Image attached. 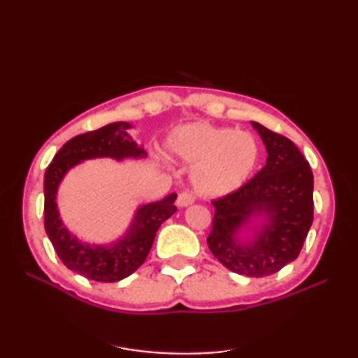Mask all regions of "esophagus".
<instances>
[{
	"mask_svg": "<svg viewBox=\"0 0 358 358\" xmlns=\"http://www.w3.org/2000/svg\"><path fill=\"white\" fill-rule=\"evenodd\" d=\"M194 203V195L191 192H180L178 199H177V204L180 208H186L189 204Z\"/></svg>",
	"mask_w": 358,
	"mask_h": 358,
	"instance_id": "1",
	"label": "esophagus"
}]
</instances>
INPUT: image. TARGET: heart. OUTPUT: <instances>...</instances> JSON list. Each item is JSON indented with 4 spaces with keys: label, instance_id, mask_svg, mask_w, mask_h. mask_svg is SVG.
I'll return each mask as SVG.
<instances>
[{
    "label": "heart",
    "instance_id": "1",
    "mask_svg": "<svg viewBox=\"0 0 358 358\" xmlns=\"http://www.w3.org/2000/svg\"><path fill=\"white\" fill-rule=\"evenodd\" d=\"M167 146L173 157L196 164L192 185L204 196H222L238 189L260 159V144L252 134L208 123L177 129Z\"/></svg>",
    "mask_w": 358,
    "mask_h": 358
}]
</instances>
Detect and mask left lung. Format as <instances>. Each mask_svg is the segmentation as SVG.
I'll return each mask as SVG.
<instances>
[{
  "label": "left lung",
  "instance_id": "8db88e82",
  "mask_svg": "<svg viewBox=\"0 0 358 358\" xmlns=\"http://www.w3.org/2000/svg\"><path fill=\"white\" fill-rule=\"evenodd\" d=\"M268 150L266 166L248 183L220 199L208 246L224 268L246 277H268L299 257L314 220V175L295 144L252 123ZM252 213H266L264 227L250 245H238L234 235Z\"/></svg>",
  "mask_w": 358,
  "mask_h": 358
}]
</instances>
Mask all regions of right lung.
<instances>
[{"label": "right lung", "instance_id": "1", "mask_svg": "<svg viewBox=\"0 0 358 358\" xmlns=\"http://www.w3.org/2000/svg\"><path fill=\"white\" fill-rule=\"evenodd\" d=\"M129 123H112L104 127L73 136L57 152L44 173V229L59 260L66 268L80 275L103 283H113L131 275L146 260L154 245L155 234L167 218L177 212V194L144 204L136 210L131 229L123 240L112 246H89L67 232L57 209V189L64 173L83 159L110 157L123 159L127 157H144L146 152L138 148L127 135Z\"/></svg>", "mask_w": 358, "mask_h": 358}]
</instances>
